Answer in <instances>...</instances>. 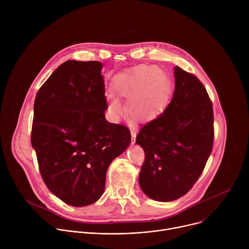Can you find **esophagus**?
<instances>
[{"label": "esophagus", "instance_id": "obj_1", "mask_svg": "<svg viewBox=\"0 0 249 249\" xmlns=\"http://www.w3.org/2000/svg\"><path fill=\"white\" fill-rule=\"evenodd\" d=\"M131 140H132V144H134L136 141V133L134 131H131Z\"/></svg>", "mask_w": 249, "mask_h": 249}]
</instances>
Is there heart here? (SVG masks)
I'll return each mask as SVG.
<instances>
[{
  "mask_svg": "<svg viewBox=\"0 0 249 249\" xmlns=\"http://www.w3.org/2000/svg\"><path fill=\"white\" fill-rule=\"evenodd\" d=\"M114 89L124 98L127 111L137 121H147L156 116L166 101L169 82L164 71L159 67L140 65L129 73L115 78ZM108 109L114 116L122 112L121 104L108 96Z\"/></svg>",
  "mask_w": 249,
  "mask_h": 249,
  "instance_id": "obj_1",
  "label": "heart"
}]
</instances>
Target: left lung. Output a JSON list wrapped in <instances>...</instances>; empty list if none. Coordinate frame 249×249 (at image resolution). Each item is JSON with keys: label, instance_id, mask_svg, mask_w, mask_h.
<instances>
[{"label": "left lung", "instance_id": "left-lung-1", "mask_svg": "<svg viewBox=\"0 0 249 249\" xmlns=\"http://www.w3.org/2000/svg\"><path fill=\"white\" fill-rule=\"evenodd\" d=\"M175 89L164 111L141 128L136 143L145 152L139 183L156 201L185 195L198 180L213 150L214 114L203 84L178 66Z\"/></svg>", "mask_w": 249, "mask_h": 249}]
</instances>
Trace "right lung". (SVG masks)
<instances>
[{"label":"right lung","mask_w":249,"mask_h":249,"mask_svg":"<svg viewBox=\"0 0 249 249\" xmlns=\"http://www.w3.org/2000/svg\"><path fill=\"white\" fill-rule=\"evenodd\" d=\"M102 64L70 60L59 66L34 100L31 145L48 189L84 207L103 194L106 171L131 143L130 130L105 119Z\"/></svg>","instance_id":"1"}]
</instances>
